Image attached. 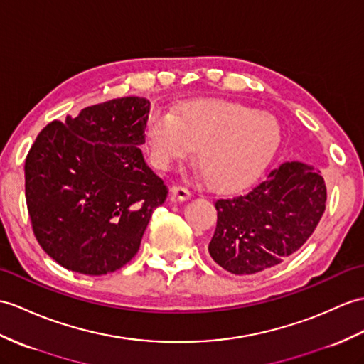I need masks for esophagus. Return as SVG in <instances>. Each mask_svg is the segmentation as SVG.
<instances>
[{
	"label": "esophagus",
	"mask_w": 364,
	"mask_h": 364,
	"mask_svg": "<svg viewBox=\"0 0 364 364\" xmlns=\"http://www.w3.org/2000/svg\"><path fill=\"white\" fill-rule=\"evenodd\" d=\"M171 193L175 200H180V201L189 200L192 197V192L189 189L183 188V186H173V188L171 189Z\"/></svg>",
	"instance_id": "34e87169"
}]
</instances>
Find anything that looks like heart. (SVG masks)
I'll use <instances>...</instances> for the list:
<instances>
[{
	"instance_id": "obj_1",
	"label": "heart",
	"mask_w": 364,
	"mask_h": 364,
	"mask_svg": "<svg viewBox=\"0 0 364 364\" xmlns=\"http://www.w3.org/2000/svg\"><path fill=\"white\" fill-rule=\"evenodd\" d=\"M150 163L168 171L198 147V161L214 189L235 192L264 173L281 142L274 117L226 99H193L173 114L154 112L147 119Z\"/></svg>"
}]
</instances>
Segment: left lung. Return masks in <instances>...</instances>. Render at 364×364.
Masks as SVG:
<instances>
[{"label":"left lung","mask_w":364,"mask_h":364,"mask_svg":"<svg viewBox=\"0 0 364 364\" xmlns=\"http://www.w3.org/2000/svg\"><path fill=\"white\" fill-rule=\"evenodd\" d=\"M326 200L319 171L284 163L245 196L215 201L209 255L232 274H255L281 264L314 234Z\"/></svg>","instance_id":"obj_1"}]
</instances>
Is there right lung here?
<instances>
[{
	"label": "right lung",
	"mask_w": 364,
	"mask_h": 364,
	"mask_svg": "<svg viewBox=\"0 0 364 364\" xmlns=\"http://www.w3.org/2000/svg\"><path fill=\"white\" fill-rule=\"evenodd\" d=\"M149 112L144 97L113 99L48 124L32 144L24 163L32 230L63 268L100 276L138 252L167 197L139 149Z\"/></svg>",
	"instance_id": "add662e5"
}]
</instances>
